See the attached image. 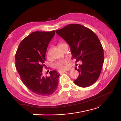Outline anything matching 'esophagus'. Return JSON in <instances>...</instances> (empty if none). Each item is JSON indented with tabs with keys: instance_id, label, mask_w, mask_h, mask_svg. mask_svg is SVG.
Returning <instances> with one entry per match:
<instances>
[{
	"instance_id": "34e87169",
	"label": "esophagus",
	"mask_w": 121,
	"mask_h": 121,
	"mask_svg": "<svg viewBox=\"0 0 121 121\" xmlns=\"http://www.w3.org/2000/svg\"><path fill=\"white\" fill-rule=\"evenodd\" d=\"M65 71H59V73H63L65 72Z\"/></svg>"
}]
</instances>
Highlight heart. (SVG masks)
<instances>
[{"mask_svg": "<svg viewBox=\"0 0 121 121\" xmlns=\"http://www.w3.org/2000/svg\"><path fill=\"white\" fill-rule=\"evenodd\" d=\"M50 51L49 50L47 52V56L48 57L50 56ZM68 62L69 61L67 59H64V60L58 61L55 62V63H53V67L58 70H59V71L65 70L66 68H67L66 65L68 64Z\"/></svg>", "mask_w": 121, "mask_h": 121, "instance_id": "1", "label": "heart"}]
</instances>
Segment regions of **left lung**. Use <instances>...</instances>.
Listing matches in <instances>:
<instances>
[{"instance_id":"8db88e82","label":"left lung","mask_w":121,"mask_h":121,"mask_svg":"<svg viewBox=\"0 0 121 121\" xmlns=\"http://www.w3.org/2000/svg\"><path fill=\"white\" fill-rule=\"evenodd\" d=\"M67 42L72 57L82 64L78 68L79 76L74 81L81 87H86L98 79L104 62V50L96 35L91 30L79 24H70L56 30Z\"/></svg>"}]
</instances>
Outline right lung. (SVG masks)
I'll return each instance as SVG.
<instances>
[{
    "mask_svg": "<svg viewBox=\"0 0 121 121\" xmlns=\"http://www.w3.org/2000/svg\"><path fill=\"white\" fill-rule=\"evenodd\" d=\"M54 35L55 30L33 32L22 41L15 54V67L23 83L41 96L52 95L58 85L60 75L55 70L49 76L42 75L47 49Z\"/></svg>",
    "mask_w": 121,
    "mask_h": 121,
    "instance_id": "1",
    "label": "right lung"
}]
</instances>
